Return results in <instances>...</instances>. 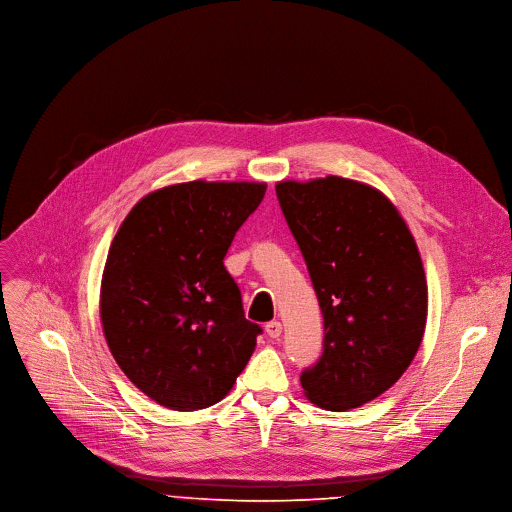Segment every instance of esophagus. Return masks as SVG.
Segmentation results:
<instances>
[{
    "instance_id": "34e87169",
    "label": "esophagus",
    "mask_w": 512,
    "mask_h": 512,
    "mask_svg": "<svg viewBox=\"0 0 512 512\" xmlns=\"http://www.w3.org/2000/svg\"><path fill=\"white\" fill-rule=\"evenodd\" d=\"M265 333L271 339H280L282 337V322L280 320H271L265 324Z\"/></svg>"
}]
</instances>
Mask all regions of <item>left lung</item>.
Wrapping results in <instances>:
<instances>
[{
	"instance_id": "left-lung-1",
	"label": "left lung",
	"mask_w": 512,
	"mask_h": 512,
	"mask_svg": "<svg viewBox=\"0 0 512 512\" xmlns=\"http://www.w3.org/2000/svg\"><path fill=\"white\" fill-rule=\"evenodd\" d=\"M275 194L324 322L322 355L300 384L320 408H357L394 386L421 347V255L398 210L369 185L331 175L282 181Z\"/></svg>"
}]
</instances>
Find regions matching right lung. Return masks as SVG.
I'll use <instances>...</instances> for the list:
<instances>
[{
    "instance_id": "obj_1",
    "label": "right lung",
    "mask_w": 512,
    "mask_h": 512,
    "mask_svg": "<svg viewBox=\"0 0 512 512\" xmlns=\"http://www.w3.org/2000/svg\"><path fill=\"white\" fill-rule=\"evenodd\" d=\"M265 183L169 185L138 202L112 241L102 324L128 380L171 410L222 400L251 359L259 324L245 318L224 255Z\"/></svg>"
}]
</instances>
